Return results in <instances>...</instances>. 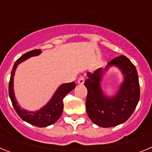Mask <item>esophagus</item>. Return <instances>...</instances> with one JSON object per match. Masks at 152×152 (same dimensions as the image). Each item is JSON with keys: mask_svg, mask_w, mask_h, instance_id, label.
<instances>
[{"mask_svg": "<svg viewBox=\"0 0 152 152\" xmlns=\"http://www.w3.org/2000/svg\"><path fill=\"white\" fill-rule=\"evenodd\" d=\"M77 83L79 84H83L84 83V77H80L77 80Z\"/></svg>", "mask_w": 152, "mask_h": 152, "instance_id": "1", "label": "esophagus"}]
</instances>
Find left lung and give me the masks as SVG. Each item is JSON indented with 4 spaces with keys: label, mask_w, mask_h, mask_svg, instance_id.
<instances>
[{
    "label": "left lung",
    "mask_w": 152,
    "mask_h": 152,
    "mask_svg": "<svg viewBox=\"0 0 152 152\" xmlns=\"http://www.w3.org/2000/svg\"><path fill=\"white\" fill-rule=\"evenodd\" d=\"M116 66L121 70L124 80L118 94L109 98L100 87L102 75L110 66ZM84 85L88 89L86 110L94 124L109 128L118 126L131 116L140 98V88L135 66L128 58L120 56L108 63L106 68H98L94 73L88 72Z\"/></svg>",
    "instance_id": "left-lung-1"
}]
</instances>
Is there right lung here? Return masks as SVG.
<instances>
[{
    "label": "right lung",
    "instance_id": "right-lung-1",
    "mask_svg": "<svg viewBox=\"0 0 152 152\" xmlns=\"http://www.w3.org/2000/svg\"><path fill=\"white\" fill-rule=\"evenodd\" d=\"M41 52V49H34L29 51L23 55L16 61L10 74V79L9 82V96L11 100L12 104L14 107V110L23 120L37 127H46L54 124L61 116L64 108L63 99L70 91L75 89L76 84L75 82L61 84L51 98L49 103L42 108L40 109L39 110L30 112L21 108L20 106L19 105L16 100L14 91H13V77H14L15 71L17 65L20 63L23 62L30 57L39 56Z\"/></svg>",
    "mask_w": 152,
    "mask_h": 152
}]
</instances>
